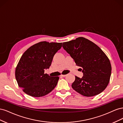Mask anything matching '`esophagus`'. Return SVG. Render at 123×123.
<instances>
[{"mask_svg":"<svg viewBox=\"0 0 123 123\" xmlns=\"http://www.w3.org/2000/svg\"><path fill=\"white\" fill-rule=\"evenodd\" d=\"M62 77H65L66 76V75H64V74H63V75H62H62H61Z\"/></svg>","mask_w":123,"mask_h":123,"instance_id":"34e87169","label":"esophagus"}]
</instances>
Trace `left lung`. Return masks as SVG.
<instances>
[{"label": "left lung", "instance_id": "left-lung-1", "mask_svg": "<svg viewBox=\"0 0 123 123\" xmlns=\"http://www.w3.org/2000/svg\"><path fill=\"white\" fill-rule=\"evenodd\" d=\"M62 47L83 73L81 78L75 76L72 84L74 90L87 97L98 95L105 90L109 83L111 66L102 49L82 37L63 43Z\"/></svg>", "mask_w": 123, "mask_h": 123}]
</instances>
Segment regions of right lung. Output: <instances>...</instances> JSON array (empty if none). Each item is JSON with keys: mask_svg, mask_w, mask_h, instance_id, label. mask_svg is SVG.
<instances>
[{"mask_svg": "<svg viewBox=\"0 0 123 123\" xmlns=\"http://www.w3.org/2000/svg\"><path fill=\"white\" fill-rule=\"evenodd\" d=\"M62 46V43L41 42L30 47L21 56L16 68L15 77L19 87L26 94L41 97L56 86L59 77H51L44 73Z\"/></svg>", "mask_w": 123, "mask_h": 123, "instance_id": "add662e5", "label": "right lung"}]
</instances>
